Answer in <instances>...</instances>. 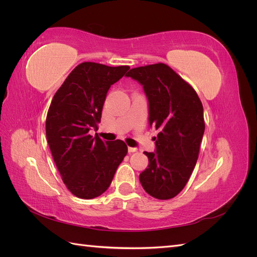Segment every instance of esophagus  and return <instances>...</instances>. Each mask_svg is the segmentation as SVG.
<instances>
[{
	"label": "esophagus",
	"mask_w": 257,
	"mask_h": 257,
	"mask_svg": "<svg viewBox=\"0 0 257 257\" xmlns=\"http://www.w3.org/2000/svg\"><path fill=\"white\" fill-rule=\"evenodd\" d=\"M127 150H128V152H130V153H132V152H136V151H137V148H136V147H128V148H127Z\"/></svg>",
	"instance_id": "esophagus-1"
}]
</instances>
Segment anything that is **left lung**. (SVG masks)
<instances>
[{"mask_svg":"<svg viewBox=\"0 0 257 257\" xmlns=\"http://www.w3.org/2000/svg\"><path fill=\"white\" fill-rule=\"evenodd\" d=\"M126 77L143 85L149 125L159 132L153 138L155 152H144L149 164L139 181L152 197L170 199L183 190L196 165L205 132L203 104L166 64L132 68Z\"/></svg>","mask_w":257,"mask_h":257,"instance_id":"1","label":"left lung"}]
</instances>
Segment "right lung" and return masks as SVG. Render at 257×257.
Wrapping results in <instances>:
<instances>
[{"instance_id":"add662e5","label":"right lung","mask_w":257,"mask_h":257,"mask_svg":"<svg viewBox=\"0 0 257 257\" xmlns=\"http://www.w3.org/2000/svg\"><path fill=\"white\" fill-rule=\"evenodd\" d=\"M128 69L83 62L52 98L46 136L62 180L76 197L102 195L127 153L124 142H103L89 132L97 130L108 90Z\"/></svg>"}]
</instances>
